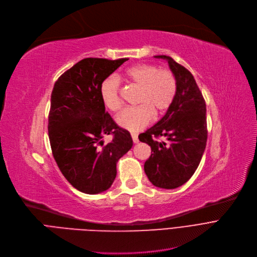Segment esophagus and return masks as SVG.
<instances>
[{"label":"esophagus","mask_w":257,"mask_h":257,"mask_svg":"<svg viewBox=\"0 0 257 257\" xmlns=\"http://www.w3.org/2000/svg\"><path fill=\"white\" fill-rule=\"evenodd\" d=\"M131 136H132V139H133V142H134V143H138V142H139V139H138V135H137V134H135V133H132V134H131Z\"/></svg>","instance_id":"34e87169"}]
</instances>
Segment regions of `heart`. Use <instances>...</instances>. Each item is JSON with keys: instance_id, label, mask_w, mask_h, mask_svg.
Instances as JSON below:
<instances>
[{"instance_id": "b5f03b06", "label": "heart", "mask_w": 257, "mask_h": 257, "mask_svg": "<svg viewBox=\"0 0 257 257\" xmlns=\"http://www.w3.org/2000/svg\"><path fill=\"white\" fill-rule=\"evenodd\" d=\"M124 79L139 88L135 107H131L117 117V123L128 131H140L156 115H162L173 104L177 93V81L169 70H159L152 64H139L126 69ZM120 82L116 77H106L100 84V97L104 106L113 113L122 104L119 97Z\"/></svg>"}]
</instances>
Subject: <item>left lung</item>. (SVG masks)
Segmentation results:
<instances>
[{"instance_id": "obj_1", "label": "left lung", "mask_w": 257, "mask_h": 257, "mask_svg": "<svg viewBox=\"0 0 257 257\" xmlns=\"http://www.w3.org/2000/svg\"><path fill=\"white\" fill-rule=\"evenodd\" d=\"M177 81V93L166 114L146 132L139 140L148 143L152 155L144 163V172L152 184L164 188L180 187L197 170L207 142L206 103L191 73L166 55ZM165 137L167 142L156 139Z\"/></svg>"}]
</instances>
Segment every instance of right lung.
Instances as JSON below:
<instances>
[{
	"label": "right lung",
	"instance_id": "add662e5",
	"mask_svg": "<svg viewBox=\"0 0 257 257\" xmlns=\"http://www.w3.org/2000/svg\"><path fill=\"white\" fill-rule=\"evenodd\" d=\"M126 60L84 58L54 84L48 121L52 154L64 177L83 193L111 187L118 160L133 146L131 134L105 112L99 92L101 82ZM105 135L113 136L107 145Z\"/></svg>",
	"mask_w": 257,
	"mask_h": 257
}]
</instances>
